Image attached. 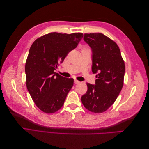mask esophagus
Instances as JSON below:
<instances>
[{"mask_svg": "<svg viewBox=\"0 0 149 149\" xmlns=\"http://www.w3.org/2000/svg\"><path fill=\"white\" fill-rule=\"evenodd\" d=\"M74 84H78L79 83V81H78L77 79H74Z\"/></svg>", "mask_w": 149, "mask_h": 149, "instance_id": "34e87169", "label": "esophagus"}]
</instances>
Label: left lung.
<instances>
[{"mask_svg":"<svg viewBox=\"0 0 149 149\" xmlns=\"http://www.w3.org/2000/svg\"><path fill=\"white\" fill-rule=\"evenodd\" d=\"M83 39L92 49L93 73L98 74L95 85L87 83L81 101L88 111L102 113L113 104L123 87L124 61L117 43L104 34L84 33Z\"/></svg>","mask_w":149,"mask_h":149,"instance_id":"left-lung-1","label":"left lung"}]
</instances>
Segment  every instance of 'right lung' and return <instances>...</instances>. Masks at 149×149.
<instances>
[{"label": "right lung", "mask_w": 149, "mask_h": 149, "mask_svg": "<svg viewBox=\"0 0 149 149\" xmlns=\"http://www.w3.org/2000/svg\"><path fill=\"white\" fill-rule=\"evenodd\" d=\"M83 37L82 33L52 32L31 45L25 63L26 85L35 105L45 113L60 110L73 87V78H64L54 71Z\"/></svg>", "instance_id": "right-lung-1"}]
</instances>
